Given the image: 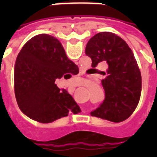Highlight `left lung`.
Masks as SVG:
<instances>
[{
	"mask_svg": "<svg viewBox=\"0 0 157 157\" xmlns=\"http://www.w3.org/2000/svg\"><path fill=\"white\" fill-rule=\"evenodd\" d=\"M85 52L92 59V67L102 61L109 65L102 81L105 98L91 115L116 123L127 119L141 92V74L131 48L118 35L102 32L89 40Z\"/></svg>",
	"mask_w": 157,
	"mask_h": 157,
	"instance_id": "8db88e82",
	"label": "left lung"
}]
</instances>
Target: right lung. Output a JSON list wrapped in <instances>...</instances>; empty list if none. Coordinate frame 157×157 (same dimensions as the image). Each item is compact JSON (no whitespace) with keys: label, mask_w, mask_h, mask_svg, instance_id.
Returning a JSON list of instances; mask_svg holds the SVG:
<instances>
[{"label":"right lung","mask_w":157,"mask_h":157,"mask_svg":"<svg viewBox=\"0 0 157 157\" xmlns=\"http://www.w3.org/2000/svg\"><path fill=\"white\" fill-rule=\"evenodd\" d=\"M78 72L55 37L39 34L29 39L19 52L14 70V91L22 112L44 124L80 112L68 92L55 83L56 79H69Z\"/></svg>","instance_id":"right-lung-1"}]
</instances>
